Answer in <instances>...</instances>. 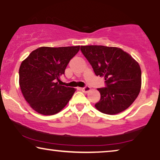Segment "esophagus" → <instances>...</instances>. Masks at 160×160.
<instances>
[{"mask_svg":"<svg viewBox=\"0 0 160 160\" xmlns=\"http://www.w3.org/2000/svg\"><path fill=\"white\" fill-rule=\"evenodd\" d=\"M82 90L84 92H89V90H90V87H89V86H86V87L82 88Z\"/></svg>","mask_w":160,"mask_h":160,"instance_id":"1","label":"esophagus"}]
</instances>
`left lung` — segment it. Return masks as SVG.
Listing matches in <instances>:
<instances>
[{
  "label": "left lung",
  "instance_id": "left-lung-1",
  "mask_svg": "<svg viewBox=\"0 0 160 160\" xmlns=\"http://www.w3.org/2000/svg\"><path fill=\"white\" fill-rule=\"evenodd\" d=\"M81 51L96 76L105 78L106 87L98 88L100 100L95 105L100 112L117 114L136 99L141 87V70L130 54L120 48L82 46Z\"/></svg>",
  "mask_w": 160,
  "mask_h": 160
}]
</instances>
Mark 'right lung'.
I'll list each match as a JSON object with an SVG mask.
<instances>
[{
  "label": "right lung",
  "instance_id": "obj_1",
  "mask_svg": "<svg viewBox=\"0 0 160 160\" xmlns=\"http://www.w3.org/2000/svg\"><path fill=\"white\" fill-rule=\"evenodd\" d=\"M79 49L80 46L39 47L21 63L19 87L26 101L36 112L55 114L71 100L76 89L58 82Z\"/></svg>",
  "mask_w": 160,
  "mask_h": 160
}]
</instances>
